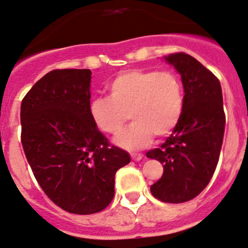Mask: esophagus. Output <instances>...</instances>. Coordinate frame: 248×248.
<instances>
[{
	"label": "esophagus",
	"instance_id": "34e87169",
	"mask_svg": "<svg viewBox=\"0 0 248 248\" xmlns=\"http://www.w3.org/2000/svg\"><path fill=\"white\" fill-rule=\"evenodd\" d=\"M131 158L134 161H140L142 158V155L141 154H131Z\"/></svg>",
	"mask_w": 248,
	"mask_h": 248
}]
</instances>
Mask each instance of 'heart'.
Returning <instances> with one entry per match:
<instances>
[{"label": "heart", "mask_w": 248, "mask_h": 248, "mask_svg": "<svg viewBox=\"0 0 248 248\" xmlns=\"http://www.w3.org/2000/svg\"><path fill=\"white\" fill-rule=\"evenodd\" d=\"M109 97L94 98L90 114L94 125L109 135H118L115 144L126 150L150 145L154 136L163 139L177 128L185 109L182 81L172 71L129 70L109 82Z\"/></svg>", "instance_id": "heart-1"}]
</instances>
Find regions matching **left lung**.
<instances>
[{
  "mask_svg": "<svg viewBox=\"0 0 248 248\" xmlns=\"http://www.w3.org/2000/svg\"><path fill=\"white\" fill-rule=\"evenodd\" d=\"M165 60L181 75L185 109L160 149L147 151L163 165L150 189L161 202L185 203L201 194L217 169L225 131L222 92L219 79L193 56L176 53Z\"/></svg>",
  "mask_w": 248,
  "mask_h": 248,
  "instance_id": "obj_1",
  "label": "left lung"
}]
</instances>
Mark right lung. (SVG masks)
<instances>
[{"mask_svg": "<svg viewBox=\"0 0 248 248\" xmlns=\"http://www.w3.org/2000/svg\"><path fill=\"white\" fill-rule=\"evenodd\" d=\"M91 75L86 69L47 72L20 106L22 145L34 177L56 205L79 215L109 205L115 173L130 162L91 118Z\"/></svg>", "mask_w": 248, "mask_h": 248, "instance_id": "1", "label": "right lung"}]
</instances>
